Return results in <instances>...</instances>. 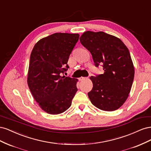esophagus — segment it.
I'll return each mask as SVG.
<instances>
[{"instance_id":"1","label":"esophagus","mask_w":151,"mask_h":151,"mask_svg":"<svg viewBox=\"0 0 151 151\" xmlns=\"http://www.w3.org/2000/svg\"><path fill=\"white\" fill-rule=\"evenodd\" d=\"M85 79H87V77H81L79 79V80L80 81H84V80H85Z\"/></svg>"}]
</instances>
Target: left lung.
I'll list each match as a JSON object with an SVG mask.
<instances>
[{
    "instance_id": "left-lung-1",
    "label": "left lung",
    "mask_w": 151,
    "mask_h": 151,
    "mask_svg": "<svg viewBox=\"0 0 151 151\" xmlns=\"http://www.w3.org/2000/svg\"><path fill=\"white\" fill-rule=\"evenodd\" d=\"M80 42L92 55L95 66L101 64L104 70L103 74L90 77L91 102L101 110H116L129 96L134 78L129 49L120 39L103 31H86Z\"/></svg>"
}]
</instances>
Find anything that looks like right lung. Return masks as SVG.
<instances>
[{"instance_id": "1", "label": "right lung", "mask_w": 151, "mask_h": 151, "mask_svg": "<svg viewBox=\"0 0 151 151\" xmlns=\"http://www.w3.org/2000/svg\"><path fill=\"white\" fill-rule=\"evenodd\" d=\"M79 34L56 33L40 40L31 53L28 85L43 111L57 115L71 106L77 92V79L62 76Z\"/></svg>"}]
</instances>
